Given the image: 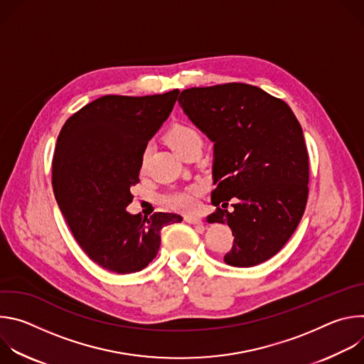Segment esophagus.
Returning <instances> with one entry per match:
<instances>
[{
    "instance_id": "obj_1",
    "label": "esophagus",
    "mask_w": 364,
    "mask_h": 364,
    "mask_svg": "<svg viewBox=\"0 0 364 364\" xmlns=\"http://www.w3.org/2000/svg\"><path fill=\"white\" fill-rule=\"evenodd\" d=\"M184 220H186L187 223H190V225H197V226L201 225L200 216H196V215H187V216H184Z\"/></svg>"
}]
</instances>
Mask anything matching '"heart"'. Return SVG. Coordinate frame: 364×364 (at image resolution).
<instances>
[{
  "mask_svg": "<svg viewBox=\"0 0 364 364\" xmlns=\"http://www.w3.org/2000/svg\"><path fill=\"white\" fill-rule=\"evenodd\" d=\"M167 142L170 144V146L178 154L181 152L184 148L193 145V144H201V135L188 125H174L166 135ZM148 160V149L144 151L142 159H141V167L144 168ZM197 187H188L184 190H178V191H173L167 196H164V203L170 207L173 210L177 212H190L196 207V200H197Z\"/></svg>",
  "mask_w": 364,
  "mask_h": 364,
  "instance_id": "1",
  "label": "heart"
}]
</instances>
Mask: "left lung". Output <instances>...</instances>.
I'll list each match as a JSON object with an SVG mask.
<instances>
[{
    "label": "left lung",
    "mask_w": 364,
    "mask_h": 364,
    "mask_svg": "<svg viewBox=\"0 0 364 364\" xmlns=\"http://www.w3.org/2000/svg\"><path fill=\"white\" fill-rule=\"evenodd\" d=\"M178 103L215 144L218 210L207 222L228 223L235 236L225 262L249 268L268 261L295 232L308 198V152L298 119L284 100L246 83L186 89ZM230 198L232 213L225 210Z\"/></svg>",
    "instance_id": "1"
}]
</instances>
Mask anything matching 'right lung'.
<instances>
[{"label":"right lung","instance_id":"right-lung-1","mask_svg":"<svg viewBox=\"0 0 364 364\" xmlns=\"http://www.w3.org/2000/svg\"><path fill=\"white\" fill-rule=\"evenodd\" d=\"M180 90L152 96H102L63 125L53 157V190L82 249L103 269L134 274L157 256L174 213L131 215L148 141L170 117Z\"/></svg>","mask_w":364,"mask_h":364}]
</instances>
